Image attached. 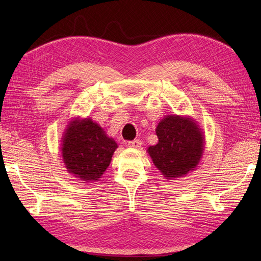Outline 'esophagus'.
<instances>
[{
	"label": "esophagus",
	"instance_id": "obj_1",
	"mask_svg": "<svg viewBox=\"0 0 261 261\" xmlns=\"http://www.w3.org/2000/svg\"><path fill=\"white\" fill-rule=\"evenodd\" d=\"M141 145H142V142L139 139L126 142V146L129 148H139V147H141Z\"/></svg>",
	"mask_w": 261,
	"mask_h": 261
}]
</instances>
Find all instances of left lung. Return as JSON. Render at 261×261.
Returning a JSON list of instances; mask_svg holds the SVG:
<instances>
[{
    "mask_svg": "<svg viewBox=\"0 0 261 261\" xmlns=\"http://www.w3.org/2000/svg\"><path fill=\"white\" fill-rule=\"evenodd\" d=\"M157 145L147 152L165 178L184 177L197 167L204 151L205 137L191 116L166 115L156 127Z\"/></svg>",
    "mask_w": 261,
    "mask_h": 261,
    "instance_id": "obj_1",
    "label": "left lung"
}]
</instances>
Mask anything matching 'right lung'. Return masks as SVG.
Returning <instances> with one entry per match:
<instances>
[{"mask_svg":"<svg viewBox=\"0 0 261 261\" xmlns=\"http://www.w3.org/2000/svg\"><path fill=\"white\" fill-rule=\"evenodd\" d=\"M118 143L90 118H74L62 138V158L76 178L93 182L101 178L112 160Z\"/></svg>","mask_w":261,"mask_h":261,"instance_id":"obj_1","label":"right lung"}]
</instances>
